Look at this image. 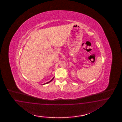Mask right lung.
I'll return each mask as SVG.
<instances>
[{"label": "right lung", "instance_id": "add662e5", "mask_svg": "<svg viewBox=\"0 0 122 122\" xmlns=\"http://www.w3.org/2000/svg\"><path fill=\"white\" fill-rule=\"evenodd\" d=\"M54 77L53 78H52V79L51 80V81H49V82H47V83H45V84H43V85H46V84H48V83H50V82H51V81H52V80H53V79H54Z\"/></svg>", "mask_w": 122, "mask_h": 122}]
</instances>
